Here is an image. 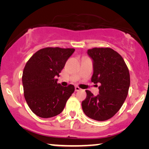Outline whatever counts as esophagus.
<instances>
[{"mask_svg":"<svg viewBox=\"0 0 149 149\" xmlns=\"http://www.w3.org/2000/svg\"><path fill=\"white\" fill-rule=\"evenodd\" d=\"M81 89H80L79 88V87H75V91H81Z\"/></svg>","mask_w":149,"mask_h":149,"instance_id":"1","label":"esophagus"}]
</instances>
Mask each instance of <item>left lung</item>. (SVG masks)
I'll use <instances>...</instances> for the list:
<instances>
[{"label": "left lung", "mask_w": 149, "mask_h": 149, "mask_svg": "<svg viewBox=\"0 0 149 149\" xmlns=\"http://www.w3.org/2000/svg\"><path fill=\"white\" fill-rule=\"evenodd\" d=\"M87 54L93 61L91 82L100 86L96 96L86 90L82 109L91 119L106 121L119 111L127 97L130 85L129 70L121 55L111 48H93L87 50Z\"/></svg>", "instance_id": "left-lung-1"}]
</instances>
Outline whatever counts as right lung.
Listing matches in <instances>:
<instances>
[{
	"label": "right lung",
	"mask_w": 149,
	"mask_h": 149,
	"mask_svg": "<svg viewBox=\"0 0 149 149\" xmlns=\"http://www.w3.org/2000/svg\"><path fill=\"white\" fill-rule=\"evenodd\" d=\"M74 49L47 47L36 52L26 63L22 75L24 97L31 111L42 118L59 115L74 91V86L57 83L59 73Z\"/></svg>",
	"instance_id": "obj_1"
}]
</instances>
